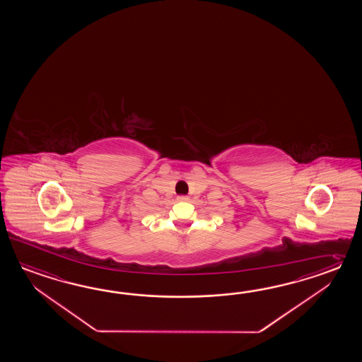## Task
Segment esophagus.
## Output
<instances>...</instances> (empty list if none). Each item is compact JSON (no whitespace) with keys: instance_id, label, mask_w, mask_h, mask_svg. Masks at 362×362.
<instances>
[{"instance_id":"1","label":"esophagus","mask_w":362,"mask_h":362,"mask_svg":"<svg viewBox=\"0 0 362 362\" xmlns=\"http://www.w3.org/2000/svg\"><path fill=\"white\" fill-rule=\"evenodd\" d=\"M177 200H180V202H186V200H189V197H186V195H180V197H177Z\"/></svg>"}]
</instances>
